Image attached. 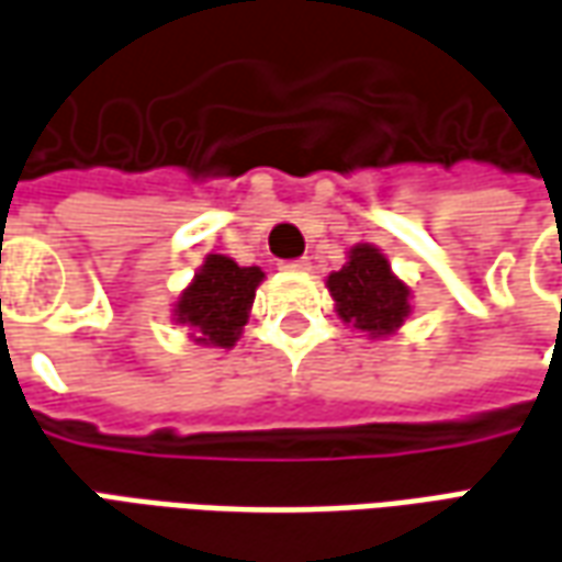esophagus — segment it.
<instances>
[{
  "label": "esophagus",
  "mask_w": 562,
  "mask_h": 562,
  "mask_svg": "<svg viewBox=\"0 0 562 562\" xmlns=\"http://www.w3.org/2000/svg\"><path fill=\"white\" fill-rule=\"evenodd\" d=\"M282 270H292V273H307L311 270V258H301V261H285Z\"/></svg>",
  "instance_id": "obj_1"
}]
</instances>
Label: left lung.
<instances>
[{
  "mask_svg": "<svg viewBox=\"0 0 562 562\" xmlns=\"http://www.w3.org/2000/svg\"><path fill=\"white\" fill-rule=\"evenodd\" d=\"M326 285L335 313L369 338H387L409 319L412 289L393 273L387 255L369 243L347 251V265L329 273Z\"/></svg>",
  "mask_w": 562,
  "mask_h": 562,
  "instance_id": "8db88e82",
  "label": "left lung"
}]
</instances>
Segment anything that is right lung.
Here are the masks:
<instances>
[{"label":"right lung","instance_id":"right-lung-1","mask_svg":"<svg viewBox=\"0 0 562 562\" xmlns=\"http://www.w3.org/2000/svg\"><path fill=\"white\" fill-rule=\"evenodd\" d=\"M265 280L261 267H239L227 255H209L193 282L175 301V323L205 347H233L249 323L255 289Z\"/></svg>","mask_w":562,"mask_h":562}]
</instances>
